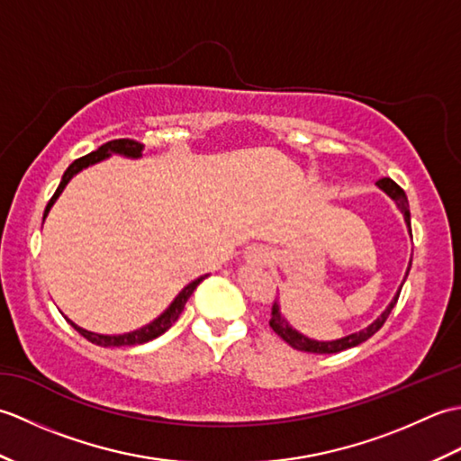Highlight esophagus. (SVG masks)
I'll list each match as a JSON object with an SVG mask.
<instances>
[{
	"label": "esophagus",
	"instance_id": "esophagus-1",
	"mask_svg": "<svg viewBox=\"0 0 461 461\" xmlns=\"http://www.w3.org/2000/svg\"><path fill=\"white\" fill-rule=\"evenodd\" d=\"M246 259L248 263H253V266H266V263H269L271 256L263 246H253L246 251Z\"/></svg>",
	"mask_w": 461,
	"mask_h": 461
}]
</instances>
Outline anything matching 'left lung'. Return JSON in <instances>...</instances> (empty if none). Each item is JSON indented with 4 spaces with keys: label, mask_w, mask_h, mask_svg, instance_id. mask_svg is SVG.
Listing matches in <instances>:
<instances>
[{
    "label": "left lung",
    "mask_w": 461,
    "mask_h": 461,
    "mask_svg": "<svg viewBox=\"0 0 461 461\" xmlns=\"http://www.w3.org/2000/svg\"><path fill=\"white\" fill-rule=\"evenodd\" d=\"M376 185H378V188H380L382 192H386V194L390 195V198H393V200L396 202L398 210L404 213V221H406V225H408L410 236H412V225H410V205H408V198H406L404 190L400 188V185H398L394 180H390V178L378 180ZM410 267H412V259H410V266H408V269H406L404 281H406V277H408ZM402 285H404V283H402ZM402 285H400V289L396 291L394 299L390 301V305L380 312V317H378L375 322H370V325H368L366 329H362V330H358V332H352V335H347V337L337 339V340H315V339H309V337H305V335H301V332L293 329V327L289 325V322L285 321V317L281 315L279 303H277V301L273 303L269 327H271L273 330H276L277 335H279L283 340H285L287 345H291L293 348L305 350V352H317V355H332V352H340V350H347V348L357 347V345H360V342H365V340H368L372 335H375V332H376L382 325H384L390 312H393V309H394V305H396V301H398V297H400V291H402Z\"/></svg>",
    "instance_id": "1"
}]
</instances>
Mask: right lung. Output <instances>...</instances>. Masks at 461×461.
<instances>
[{
	"label": "right lung",
	"mask_w": 461,
	"mask_h": 461,
	"mask_svg": "<svg viewBox=\"0 0 461 461\" xmlns=\"http://www.w3.org/2000/svg\"><path fill=\"white\" fill-rule=\"evenodd\" d=\"M142 150H144V146H142L140 142L131 140V139H119V140L106 142V144L99 146V149H96L95 152L83 156V158H79V160H75V162L65 170L63 178H61V184H59V188L55 190L53 198L49 200L47 208H45V213H43V220L47 218V213H49V210H51V205L57 202L59 195H61V192L65 190V185L68 184V180H71L75 174H79L83 168H86V166H91V164H96V162H101V160H104V158H109L111 154H121V156H126V158H140ZM205 277H208V276H202V277H198V279H194L192 283H188V285H185V287L178 293V295H176V299L170 303V307L166 309L158 319H154L152 322H149V325L142 327V329H136V330H132V332H124V335H99V332H91V330H86V329H81L79 325H75L73 321H68V319H67V321L71 322V325L75 327V330H79L86 340H91V342H95V345H99V347H131V345H144V342H149V340H152V339H156V337L164 335V332L168 330L176 321H178V317L182 315V311H184L185 301L190 299L194 289L198 287Z\"/></svg>",
	"instance_id": "obj_1"
}]
</instances>
